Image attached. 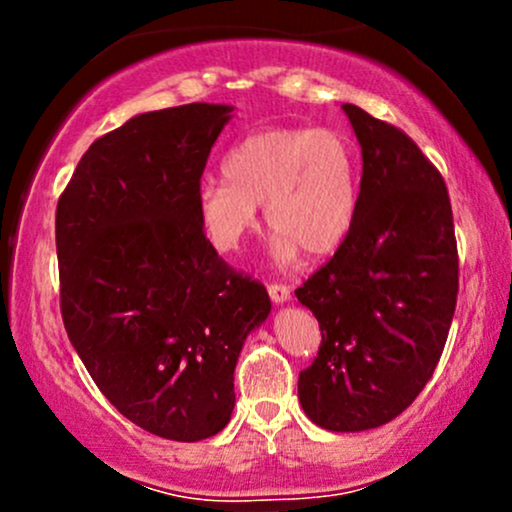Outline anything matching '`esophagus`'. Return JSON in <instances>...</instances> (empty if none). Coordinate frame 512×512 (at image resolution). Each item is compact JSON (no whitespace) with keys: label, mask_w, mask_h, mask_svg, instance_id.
I'll return each instance as SVG.
<instances>
[{"label":"esophagus","mask_w":512,"mask_h":512,"mask_svg":"<svg viewBox=\"0 0 512 512\" xmlns=\"http://www.w3.org/2000/svg\"><path fill=\"white\" fill-rule=\"evenodd\" d=\"M267 291H269V298H272L274 303H286L291 298V286L281 284V281H272V284L267 286Z\"/></svg>","instance_id":"obj_1"}]
</instances>
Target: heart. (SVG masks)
Returning a JSON list of instances; mask_svg holds the SVG:
<instances>
[{"label": "heart", "instance_id": "1", "mask_svg": "<svg viewBox=\"0 0 512 512\" xmlns=\"http://www.w3.org/2000/svg\"><path fill=\"white\" fill-rule=\"evenodd\" d=\"M223 178L204 180L197 216L216 250H238L255 228L257 207L276 238V252L330 255L344 243L358 209L356 144L332 127H267L226 154Z\"/></svg>", "mask_w": 512, "mask_h": 512}]
</instances>
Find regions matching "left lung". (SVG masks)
Instances as JSON below:
<instances>
[{
  "label": "left lung",
  "instance_id": "1",
  "mask_svg": "<svg viewBox=\"0 0 512 512\" xmlns=\"http://www.w3.org/2000/svg\"><path fill=\"white\" fill-rule=\"evenodd\" d=\"M363 156L349 236L296 296L320 322L315 361L298 375L308 419L366 431L402 414L431 380L460 289L443 175L402 129L346 103Z\"/></svg>",
  "mask_w": 512,
  "mask_h": 512
}]
</instances>
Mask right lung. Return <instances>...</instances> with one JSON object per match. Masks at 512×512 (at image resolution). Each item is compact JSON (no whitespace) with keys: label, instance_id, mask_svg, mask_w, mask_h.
<instances>
[{"label":"right lung","instance_id":"right-lung-1","mask_svg":"<svg viewBox=\"0 0 512 512\" xmlns=\"http://www.w3.org/2000/svg\"><path fill=\"white\" fill-rule=\"evenodd\" d=\"M228 105L132 117L81 156L57 202L64 330L125 419L195 443L231 421L233 370L272 301L223 262L197 192Z\"/></svg>","mask_w":512,"mask_h":512}]
</instances>
